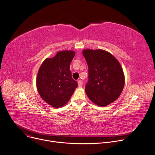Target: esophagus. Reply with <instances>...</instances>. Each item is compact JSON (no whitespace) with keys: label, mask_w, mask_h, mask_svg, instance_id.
I'll list each match as a JSON object with an SVG mask.
<instances>
[{"label":"esophagus","mask_w":155,"mask_h":155,"mask_svg":"<svg viewBox=\"0 0 155 155\" xmlns=\"http://www.w3.org/2000/svg\"><path fill=\"white\" fill-rule=\"evenodd\" d=\"M78 85L79 87H81L83 85V81L81 80H78Z\"/></svg>","instance_id":"34e87169"}]
</instances>
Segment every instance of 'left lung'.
<instances>
[{
	"label": "left lung",
	"mask_w": 155,
	"mask_h": 155,
	"mask_svg": "<svg viewBox=\"0 0 155 155\" xmlns=\"http://www.w3.org/2000/svg\"><path fill=\"white\" fill-rule=\"evenodd\" d=\"M88 66V81L85 92L98 106H106L115 101L125 85L123 69L114 56L103 50L90 49L82 52Z\"/></svg>",
	"instance_id": "obj_1"
}]
</instances>
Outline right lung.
Masks as SVG:
<instances>
[{"label":"right lung","mask_w":155,"mask_h":155,"mask_svg":"<svg viewBox=\"0 0 155 155\" xmlns=\"http://www.w3.org/2000/svg\"><path fill=\"white\" fill-rule=\"evenodd\" d=\"M75 54L74 51H59L54 58H46L39 68L38 91L42 99L55 108L66 104L78 87L70 70Z\"/></svg>","instance_id":"obj_1"}]
</instances>
